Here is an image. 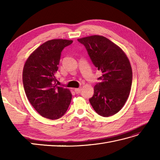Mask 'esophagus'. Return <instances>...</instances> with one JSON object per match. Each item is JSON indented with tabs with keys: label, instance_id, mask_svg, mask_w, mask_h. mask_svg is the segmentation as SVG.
<instances>
[{
	"label": "esophagus",
	"instance_id": "obj_1",
	"mask_svg": "<svg viewBox=\"0 0 160 160\" xmlns=\"http://www.w3.org/2000/svg\"><path fill=\"white\" fill-rule=\"evenodd\" d=\"M81 89H81V88H77V89H75L74 91H75V92H76L78 94V93H80Z\"/></svg>",
	"mask_w": 160,
	"mask_h": 160
}]
</instances>
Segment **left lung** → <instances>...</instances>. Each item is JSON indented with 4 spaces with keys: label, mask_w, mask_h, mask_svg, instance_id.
Listing matches in <instances>:
<instances>
[{
    "label": "left lung",
    "mask_w": 160,
    "mask_h": 160,
    "mask_svg": "<svg viewBox=\"0 0 160 160\" xmlns=\"http://www.w3.org/2000/svg\"><path fill=\"white\" fill-rule=\"evenodd\" d=\"M78 40L102 73L90 103L101 116H111L122 109L130 93L132 73L129 60L121 48L104 36H91Z\"/></svg>",
    "instance_id": "left-lung-1"
}]
</instances>
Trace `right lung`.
Returning <instances> with one entry per match:
<instances>
[{"instance_id": "1", "label": "right lung", "mask_w": 160, "mask_h": 160, "mask_svg": "<svg viewBox=\"0 0 160 160\" xmlns=\"http://www.w3.org/2000/svg\"><path fill=\"white\" fill-rule=\"evenodd\" d=\"M72 40L53 39L39 46L26 60L22 82L28 100L45 118L56 120L66 113L71 103L70 91L57 86L55 74L61 52Z\"/></svg>"}]
</instances>
